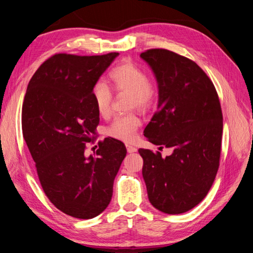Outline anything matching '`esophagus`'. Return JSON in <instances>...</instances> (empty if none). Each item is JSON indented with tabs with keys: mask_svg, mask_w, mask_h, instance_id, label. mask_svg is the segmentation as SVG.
I'll return each mask as SVG.
<instances>
[{
	"mask_svg": "<svg viewBox=\"0 0 253 253\" xmlns=\"http://www.w3.org/2000/svg\"><path fill=\"white\" fill-rule=\"evenodd\" d=\"M126 151H127V153H129V154H131V153H135V152H137V149H136L135 147H133V145L126 144Z\"/></svg>",
	"mask_w": 253,
	"mask_h": 253,
	"instance_id": "34e87169",
	"label": "esophagus"
}]
</instances>
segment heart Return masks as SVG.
Here are the masks:
<instances>
[{
  "instance_id": "obj_1",
  "label": "heart",
  "mask_w": 253,
  "mask_h": 253,
  "mask_svg": "<svg viewBox=\"0 0 253 253\" xmlns=\"http://www.w3.org/2000/svg\"><path fill=\"white\" fill-rule=\"evenodd\" d=\"M110 78L117 91L131 96L132 108L149 109L154 100L155 91L147 73L132 62H124L114 67L110 73ZM91 101L97 113L101 117H108L111 113L112 91L102 81H98L91 88ZM140 120L135 115L116 117L106 128V134L114 139L121 141H133Z\"/></svg>"
}]
</instances>
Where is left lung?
<instances>
[{"label":"left lung","instance_id":"obj_1","mask_svg":"<svg viewBox=\"0 0 253 253\" xmlns=\"http://www.w3.org/2000/svg\"><path fill=\"white\" fill-rule=\"evenodd\" d=\"M140 58L151 67L158 87L157 112L143 135L152 143L173 149L165 158L158 151L138 150L149 201L164 213H185L208 194L218 170L219 99L192 60L167 49H150Z\"/></svg>","mask_w":253,"mask_h":253}]
</instances>
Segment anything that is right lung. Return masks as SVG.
<instances>
[{
	"label": "right lung",
	"instance_id": "right-lung-1",
	"mask_svg": "<svg viewBox=\"0 0 253 253\" xmlns=\"http://www.w3.org/2000/svg\"><path fill=\"white\" fill-rule=\"evenodd\" d=\"M118 55L52 56L34 74L23 102V137L41 186L56 208L76 218L106 209L126 155L114 138L99 142L95 157L84 153L99 124L91 88Z\"/></svg>",
	"mask_w": 253,
	"mask_h": 253
}]
</instances>
